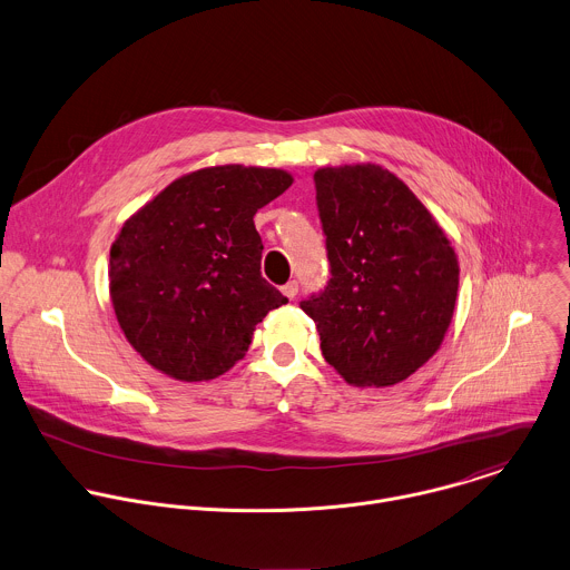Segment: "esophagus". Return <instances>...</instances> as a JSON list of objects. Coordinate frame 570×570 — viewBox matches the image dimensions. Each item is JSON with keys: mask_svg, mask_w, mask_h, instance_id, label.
I'll return each mask as SVG.
<instances>
[{"mask_svg": "<svg viewBox=\"0 0 570 570\" xmlns=\"http://www.w3.org/2000/svg\"><path fill=\"white\" fill-rule=\"evenodd\" d=\"M297 291H299V286H297V282H295V279H293V282H288L286 286H282V293H284L288 299H295Z\"/></svg>", "mask_w": 570, "mask_h": 570, "instance_id": "34e87169", "label": "esophagus"}]
</instances>
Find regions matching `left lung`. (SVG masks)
I'll use <instances>...</instances> for the list:
<instances>
[{
	"label": "left lung",
	"mask_w": 570,
	"mask_h": 570,
	"mask_svg": "<svg viewBox=\"0 0 570 570\" xmlns=\"http://www.w3.org/2000/svg\"><path fill=\"white\" fill-rule=\"evenodd\" d=\"M331 279L302 302L324 360L353 386H393L422 368L451 326L460 264L429 208L391 170H315Z\"/></svg>",
	"instance_id": "1"
}]
</instances>
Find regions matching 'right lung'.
Wrapping results in <instances>:
<instances>
[{"label": "right lung", "mask_w": 570, "mask_h": 570, "mask_svg": "<svg viewBox=\"0 0 570 570\" xmlns=\"http://www.w3.org/2000/svg\"><path fill=\"white\" fill-rule=\"evenodd\" d=\"M293 184L282 168L206 166L132 213L110 246L108 288L128 344L159 373L208 382L288 299L262 268L255 213Z\"/></svg>", "instance_id": "right-lung-1"}]
</instances>
